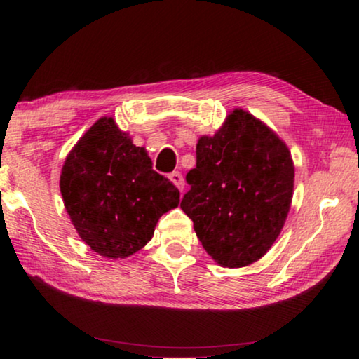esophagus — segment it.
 I'll list each match as a JSON object with an SVG mask.
<instances>
[{"instance_id":"34e87169","label":"esophagus","mask_w":359,"mask_h":359,"mask_svg":"<svg viewBox=\"0 0 359 359\" xmlns=\"http://www.w3.org/2000/svg\"><path fill=\"white\" fill-rule=\"evenodd\" d=\"M169 180H171L179 190H184V175H182L179 171H174L169 174Z\"/></svg>"}]
</instances>
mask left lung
Wrapping results in <instances>:
<instances>
[{"label":"left lung","mask_w":359,"mask_h":359,"mask_svg":"<svg viewBox=\"0 0 359 359\" xmlns=\"http://www.w3.org/2000/svg\"><path fill=\"white\" fill-rule=\"evenodd\" d=\"M187 184L180 208L204 250L223 267H244L264 257L280 234L294 166L274 131L234 109L214 136L199 137Z\"/></svg>","instance_id":"8db88e82"}]
</instances>
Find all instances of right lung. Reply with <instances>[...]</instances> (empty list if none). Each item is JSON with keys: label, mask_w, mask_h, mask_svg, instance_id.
<instances>
[{"label": "right lung", "mask_w": 359, "mask_h": 359, "mask_svg": "<svg viewBox=\"0 0 359 359\" xmlns=\"http://www.w3.org/2000/svg\"><path fill=\"white\" fill-rule=\"evenodd\" d=\"M60 191L81 239L112 259L141 250L180 201L177 187L151 169L145 149L112 117L96 121L66 156Z\"/></svg>", "instance_id": "obj_1"}]
</instances>
